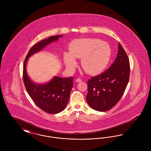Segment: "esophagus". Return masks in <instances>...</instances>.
<instances>
[{
  "instance_id": "obj_1",
  "label": "esophagus",
  "mask_w": 151,
  "mask_h": 151,
  "mask_svg": "<svg viewBox=\"0 0 151 151\" xmlns=\"http://www.w3.org/2000/svg\"><path fill=\"white\" fill-rule=\"evenodd\" d=\"M76 81L78 82V83L80 82V81H81V79H80V78H78V79H76Z\"/></svg>"
}]
</instances>
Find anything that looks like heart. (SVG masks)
Instances as JSON below:
<instances>
[{
    "instance_id": "heart-1",
    "label": "heart",
    "mask_w": 151,
    "mask_h": 151,
    "mask_svg": "<svg viewBox=\"0 0 151 151\" xmlns=\"http://www.w3.org/2000/svg\"><path fill=\"white\" fill-rule=\"evenodd\" d=\"M70 52L63 54V60L67 67L73 68L76 65L75 59H81V66L90 75L102 72L110 62L111 49L108 43L93 38H79L70 43Z\"/></svg>"
}]
</instances>
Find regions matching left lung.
I'll use <instances>...</instances> for the list:
<instances>
[{
	"label": "left lung",
	"instance_id": "left-lung-1",
	"mask_svg": "<svg viewBox=\"0 0 151 151\" xmlns=\"http://www.w3.org/2000/svg\"><path fill=\"white\" fill-rule=\"evenodd\" d=\"M129 71V58L119 43L117 56L110 68L88 81L86 99L89 106L99 111H106L114 107L124 92Z\"/></svg>",
	"mask_w": 151,
	"mask_h": 151
}]
</instances>
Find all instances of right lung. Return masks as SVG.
<instances>
[{"mask_svg": "<svg viewBox=\"0 0 151 151\" xmlns=\"http://www.w3.org/2000/svg\"><path fill=\"white\" fill-rule=\"evenodd\" d=\"M62 37L61 35L51 36L36 43L28 51L23 66L24 83L30 97L38 108L49 114H57L62 111L65 108L70 99L73 78L55 76L49 83L37 84L28 76L26 65L30 56Z\"/></svg>", "mask_w": 151, "mask_h": 151, "instance_id": "right-lung-1", "label": "right lung"}]
</instances>
